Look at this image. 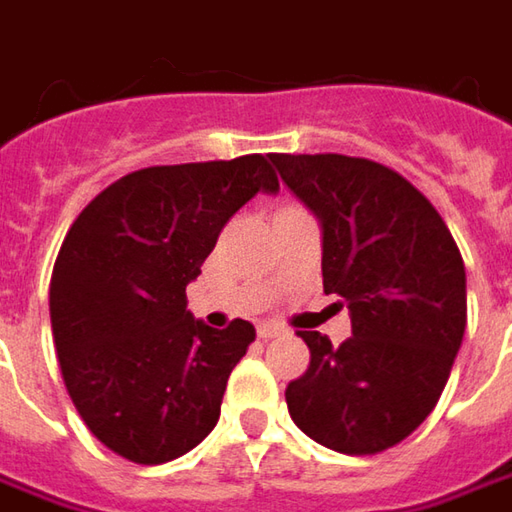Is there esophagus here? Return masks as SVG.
Wrapping results in <instances>:
<instances>
[{"instance_id": "obj_1", "label": "esophagus", "mask_w": 512, "mask_h": 512, "mask_svg": "<svg viewBox=\"0 0 512 512\" xmlns=\"http://www.w3.org/2000/svg\"><path fill=\"white\" fill-rule=\"evenodd\" d=\"M259 339L262 342H270V339H279V336H287V330L282 325H273V322H267V325H259Z\"/></svg>"}]
</instances>
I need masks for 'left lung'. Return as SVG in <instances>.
<instances>
[{
	"instance_id": "1",
	"label": "left lung",
	"mask_w": 512,
	"mask_h": 512,
	"mask_svg": "<svg viewBox=\"0 0 512 512\" xmlns=\"http://www.w3.org/2000/svg\"><path fill=\"white\" fill-rule=\"evenodd\" d=\"M287 187L322 222V279L350 313L333 347L299 330L305 376L287 384L290 419L313 442L373 456L430 416L467 325L464 262L419 187L362 156L273 153Z\"/></svg>"
}]
</instances>
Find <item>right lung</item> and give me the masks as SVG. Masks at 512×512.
<instances>
[{
	"instance_id": "right-lung-1",
	"label": "right lung",
	"mask_w": 512,
	"mask_h": 512,
	"mask_svg": "<svg viewBox=\"0 0 512 512\" xmlns=\"http://www.w3.org/2000/svg\"><path fill=\"white\" fill-rule=\"evenodd\" d=\"M279 190L267 156L133 170L70 225L50 276L62 382L88 430L133 464L185 456L219 422L250 322L210 330L187 313L227 219Z\"/></svg>"
}]
</instances>
